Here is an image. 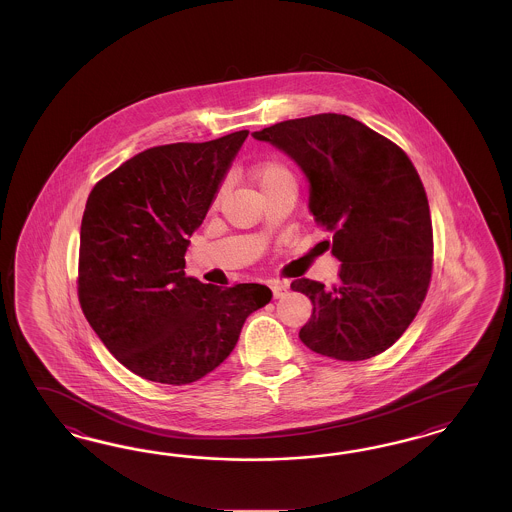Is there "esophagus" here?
<instances>
[{"mask_svg":"<svg viewBox=\"0 0 512 512\" xmlns=\"http://www.w3.org/2000/svg\"><path fill=\"white\" fill-rule=\"evenodd\" d=\"M270 289H272L274 298H281L287 293V283H274V285H270Z\"/></svg>","mask_w":512,"mask_h":512,"instance_id":"esophagus-1","label":"esophagus"}]
</instances>
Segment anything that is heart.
Returning <instances> with one entry per match:
<instances>
[{"instance_id": "b5f03b06", "label": "heart", "mask_w": 512, "mask_h": 512, "mask_svg": "<svg viewBox=\"0 0 512 512\" xmlns=\"http://www.w3.org/2000/svg\"><path fill=\"white\" fill-rule=\"evenodd\" d=\"M251 178L261 191H266L281 182H295L291 171L278 159H264L261 163H257L251 171Z\"/></svg>"}]
</instances>
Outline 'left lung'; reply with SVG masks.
<instances>
[{"label":"left lung","instance_id":"1","mask_svg":"<svg viewBox=\"0 0 512 512\" xmlns=\"http://www.w3.org/2000/svg\"><path fill=\"white\" fill-rule=\"evenodd\" d=\"M295 159L310 212L332 233L340 283L300 278L313 304L300 340L336 360H366L415 319L432 278L434 233L419 172L400 146L345 114H315L251 133Z\"/></svg>","mask_w":512,"mask_h":512}]
</instances>
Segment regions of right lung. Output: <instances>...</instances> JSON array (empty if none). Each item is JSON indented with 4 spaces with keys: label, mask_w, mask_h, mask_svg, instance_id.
Segmentation results:
<instances>
[{
    "label": "right lung",
    "mask_w": 512,
    "mask_h": 512,
    "mask_svg": "<svg viewBox=\"0 0 512 512\" xmlns=\"http://www.w3.org/2000/svg\"><path fill=\"white\" fill-rule=\"evenodd\" d=\"M249 131L155 146L93 186L80 225L78 300L114 358L142 379L189 385L233 353L272 291L187 278L201 227Z\"/></svg>",
    "instance_id": "right-lung-1"
}]
</instances>
